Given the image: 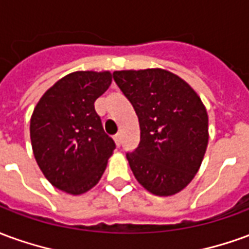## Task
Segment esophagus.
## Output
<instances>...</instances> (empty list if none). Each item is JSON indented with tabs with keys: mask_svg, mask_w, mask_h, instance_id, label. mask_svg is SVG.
I'll return each mask as SVG.
<instances>
[{
	"mask_svg": "<svg viewBox=\"0 0 249 249\" xmlns=\"http://www.w3.org/2000/svg\"><path fill=\"white\" fill-rule=\"evenodd\" d=\"M113 139H114V141H116V145L117 146L121 145V135H120V133H117V135L114 136Z\"/></svg>",
	"mask_w": 249,
	"mask_h": 249,
	"instance_id": "34e87169",
	"label": "esophagus"
}]
</instances>
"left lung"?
Wrapping results in <instances>:
<instances>
[{"mask_svg":"<svg viewBox=\"0 0 249 249\" xmlns=\"http://www.w3.org/2000/svg\"><path fill=\"white\" fill-rule=\"evenodd\" d=\"M132 104L140 142L126 153L137 181L157 196H171L197 173L208 145V114L187 82L162 69L114 71Z\"/></svg>","mask_w":249,"mask_h":249,"instance_id":"8db88e82","label":"left lung"}]
</instances>
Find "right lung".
Segmentation results:
<instances>
[{
  "instance_id": "obj_1",
  "label": "right lung",
  "mask_w": 249,
  "mask_h": 249,
  "mask_svg": "<svg viewBox=\"0 0 249 249\" xmlns=\"http://www.w3.org/2000/svg\"><path fill=\"white\" fill-rule=\"evenodd\" d=\"M112 82L109 71H74L46 90L30 119L36 161L54 187L71 195L98 183L116 148L94 110Z\"/></svg>"
}]
</instances>
